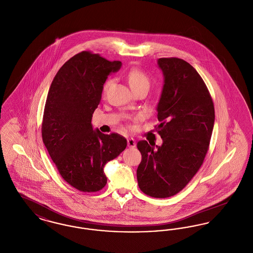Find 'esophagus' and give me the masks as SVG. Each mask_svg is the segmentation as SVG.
<instances>
[{
    "instance_id": "34e87169",
    "label": "esophagus",
    "mask_w": 253,
    "mask_h": 253,
    "mask_svg": "<svg viewBox=\"0 0 253 253\" xmlns=\"http://www.w3.org/2000/svg\"><path fill=\"white\" fill-rule=\"evenodd\" d=\"M127 144H128L129 148H134L136 143H135V140L133 138L130 137V138L127 139Z\"/></svg>"
}]
</instances>
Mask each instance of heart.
<instances>
[{"mask_svg":"<svg viewBox=\"0 0 253 253\" xmlns=\"http://www.w3.org/2000/svg\"><path fill=\"white\" fill-rule=\"evenodd\" d=\"M127 80L131 86L132 91H137L139 89L149 90L151 86V78L147 73L139 68H132L127 73ZM111 84V80H107L102 86L103 94H106L109 86Z\"/></svg>","mask_w":253,"mask_h":253,"instance_id":"obj_1","label":"heart"}]
</instances>
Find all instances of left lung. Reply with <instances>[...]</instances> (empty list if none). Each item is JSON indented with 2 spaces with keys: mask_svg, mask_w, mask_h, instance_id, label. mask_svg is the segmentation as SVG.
Listing matches in <instances>:
<instances>
[{
  "mask_svg": "<svg viewBox=\"0 0 253 253\" xmlns=\"http://www.w3.org/2000/svg\"><path fill=\"white\" fill-rule=\"evenodd\" d=\"M157 63L164 86L156 130L163 143L155 149L146 140L137 142L142 159L136 176L145 194L167 198L182 191L203 164L215 116L204 81L189 62L161 58Z\"/></svg>",
  "mask_w": 253,
  "mask_h": 253,
  "instance_id": "1",
  "label": "left lung"
}]
</instances>
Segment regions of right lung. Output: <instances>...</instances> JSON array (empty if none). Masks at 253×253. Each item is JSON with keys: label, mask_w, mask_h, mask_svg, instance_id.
<instances>
[{"label": "right lung", "mask_w": 253, "mask_h": 253, "mask_svg": "<svg viewBox=\"0 0 253 253\" xmlns=\"http://www.w3.org/2000/svg\"><path fill=\"white\" fill-rule=\"evenodd\" d=\"M121 61H110L98 54L83 51L67 60L55 76L46 98L42 141L61 177L83 193L104 188L105 164L127 146L121 134L93 131L92 117L102 86Z\"/></svg>", "instance_id": "1"}]
</instances>
